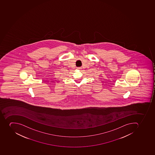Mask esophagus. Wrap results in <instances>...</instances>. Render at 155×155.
Here are the masks:
<instances>
[{
	"label": "esophagus",
	"mask_w": 155,
	"mask_h": 155,
	"mask_svg": "<svg viewBox=\"0 0 155 155\" xmlns=\"http://www.w3.org/2000/svg\"><path fill=\"white\" fill-rule=\"evenodd\" d=\"M81 69V67H78V68H77V69L78 70H80Z\"/></svg>",
	"instance_id": "obj_1"
}]
</instances>
